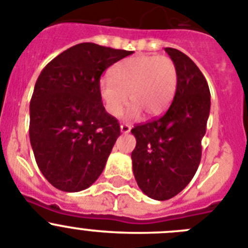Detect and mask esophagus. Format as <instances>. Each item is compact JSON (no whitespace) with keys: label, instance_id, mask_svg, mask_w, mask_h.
Returning <instances> with one entry per match:
<instances>
[{"label":"esophagus","instance_id":"34e87169","mask_svg":"<svg viewBox=\"0 0 248 248\" xmlns=\"http://www.w3.org/2000/svg\"><path fill=\"white\" fill-rule=\"evenodd\" d=\"M120 127H121V132L122 133H128L129 131H131V126H129L128 124H122Z\"/></svg>","mask_w":248,"mask_h":248}]
</instances>
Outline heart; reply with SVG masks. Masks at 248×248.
I'll list each match as a JSON object with an SVG mask.
<instances>
[{"mask_svg":"<svg viewBox=\"0 0 248 248\" xmlns=\"http://www.w3.org/2000/svg\"><path fill=\"white\" fill-rule=\"evenodd\" d=\"M178 85V71L166 55H135L121 60L110 70V79L99 84V95L111 116H119L127 102L131 116L142 112L157 117L168 108Z\"/></svg>","mask_w":248,"mask_h":248,"instance_id":"heart-1","label":"heart"}]
</instances>
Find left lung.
Listing matches in <instances>:
<instances>
[{"label":"left lung","mask_w":248,"mask_h":248,"mask_svg":"<svg viewBox=\"0 0 248 248\" xmlns=\"http://www.w3.org/2000/svg\"><path fill=\"white\" fill-rule=\"evenodd\" d=\"M178 71V85L168 111L136 124L132 168L138 186L155 200L179 194L195 175L202 159V140L210 113L209 85L193 60L166 48Z\"/></svg>","instance_id":"obj_1"}]
</instances>
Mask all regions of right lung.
<instances>
[{"instance_id":"right-lung-1","label":"right lung","mask_w":248,"mask_h":248,"mask_svg":"<svg viewBox=\"0 0 248 248\" xmlns=\"http://www.w3.org/2000/svg\"><path fill=\"white\" fill-rule=\"evenodd\" d=\"M129 54L80 43L60 53L38 77L30 104V140L38 168L59 190H84L104 170L121 129L100 99V78Z\"/></svg>"}]
</instances>
